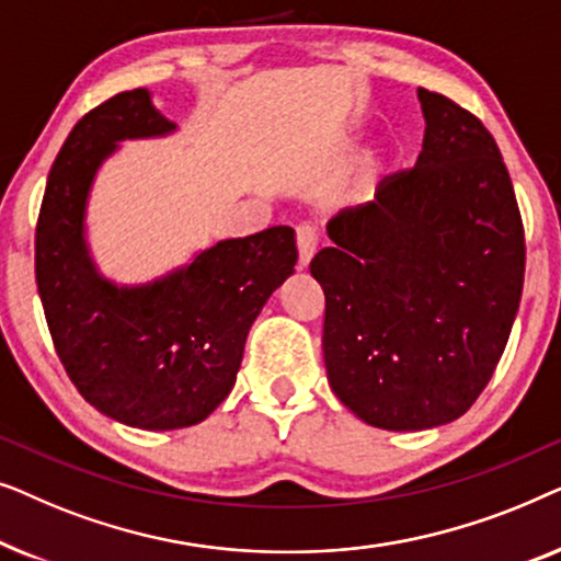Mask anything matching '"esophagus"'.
<instances>
[{"label":"esophagus","instance_id":"1","mask_svg":"<svg viewBox=\"0 0 561 561\" xmlns=\"http://www.w3.org/2000/svg\"><path fill=\"white\" fill-rule=\"evenodd\" d=\"M296 244H298V265L306 267L311 263L313 252H317V244H319V232L313 225H298L296 227Z\"/></svg>","mask_w":561,"mask_h":561}]
</instances>
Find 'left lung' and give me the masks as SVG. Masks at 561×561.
Here are the masks:
<instances>
[{
    "label": "left lung",
    "mask_w": 561,
    "mask_h": 561,
    "mask_svg": "<svg viewBox=\"0 0 561 561\" xmlns=\"http://www.w3.org/2000/svg\"><path fill=\"white\" fill-rule=\"evenodd\" d=\"M426 133L413 168L375 202L329 221L324 290L329 386L390 432L455 421L478 401L508 342L526 240L501 150L472 112L419 89Z\"/></svg>",
    "instance_id": "1"
}]
</instances>
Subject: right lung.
I'll list each match as a JSON object with an SVG mask.
<instances>
[{
	"label": "right lung",
	"instance_id": "add662e5",
	"mask_svg": "<svg viewBox=\"0 0 561 561\" xmlns=\"http://www.w3.org/2000/svg\"><path fill=\"white\" fill-rule=\"evenodd\" d=\"M148 89L122 91L76 122L56 156L35 227V280L53 347L87 401L127 426L168 432L229 396L252 321L298 260L290 227L225 240L142 288L99 278L83 206L117 140L171 133Z\"/></svg>",
	"mask_w": 561,
	"mask_h": 561
}]
</instances>
